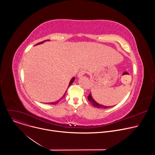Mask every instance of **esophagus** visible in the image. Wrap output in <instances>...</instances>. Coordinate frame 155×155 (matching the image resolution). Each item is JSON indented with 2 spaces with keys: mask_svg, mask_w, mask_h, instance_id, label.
<instances>
[{
  "mask_svg": "<svg viewBox=\"0 0 155 155\" xmlns=\"http://www.w3.org/2000/svg\"><path fill=\"white\" fill-rule=\"evenodd\" d=\"M86 73V71H84V70H81V71L78 73V77L79 78H80V77H81L83 75H84Z\"/></svg>",
  "mask_w": 155,
  "mask_h": 155,
  "instance_id": "esophagus-1",
  "label": "esophagus"
}]
</instances>
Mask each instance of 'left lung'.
<instances>
[{"mask_svg": "<svg viewBox=\"0 0 155 155\" xmlns=\"http://www.w3.org/2000/svg\"><path fill=\"white\" fill-rule=\"evenodd\" d=\"M87 99H88V101H89L91 102V104H92L93 106H94V107H96V108H108L113 107V106H112V107H110V106H106V105H104L99 104V103H97V102H96V101H94V99L93 98L91 93H90V94H89V96H87Z\"/></svg>", "mask_w": 155, "mask_h": 155, "instance_id": "1", "label": "left lung"}]
</instances>
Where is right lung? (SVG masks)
<instances>
[{
    "label": "right lung",
    "instance_id": "add662e5",
    "mask_svg": "<svg viewBox=\"0 0 155 155\" xmlns=\"http://www.w3.org/2000/svg\"><path fill=\"white\" fill-rule=\"evenodd\" d=\"M49 41V40H44V41H41V42H39V43H37L35 45H40V44H41V43H43V42H45V41ZM74 80H75V77H73L72 79H71V80L70 81V83H69V86H68V87L73 83V82L74 81ZM68 89H67V90H68ZM66 91L65 92V93H64V94L63 95V96L59 99V100H58V101H56V102H50V103H47V104H51V105H55V104H58L60 101H61V99H63V97H65V93H66ZM47 104V103H46Z\"/></svg>",
    "mask_w": 155,
    "mask_h": 155
}]
</instances>
